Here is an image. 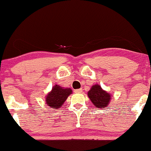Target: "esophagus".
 I'll return each instance as SVG.
<instances>
[{"mask_svg":"<svg viewBox=\"0 0 151 151\" xmlns=\"http://www.w3.org/2000/svg\"><path fill=\"white\" fill-rule=\"evenodd\" d=\"M74 92L75 93H81L82 91V89H75L74 90Z\"/></svg>","mask_w":151,"mask_h":151,"instance_id":"obj_1","label":"esophagus"}]
</instances>
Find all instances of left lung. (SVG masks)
<instances>
[{
	"label": "left lung",
	"instance_id": "8db88e82",
	"mask_svg": "<svg viewBox=\"0 0 151 151\" xmlns=\"http://www.w3.org/2000/svg\"><path fill=\"white\" fill-rule=\"evenodd\" d=\"M88 96L97 108L104 109L109 105L111 100V95L104 91L99 84H95L88 91Z\"/></svg>",
	"mask_w": 151,
	"mask_h": 151
}]
</instances>
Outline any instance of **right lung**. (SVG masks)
<instances>
[{
    "label": "right lung",
    "instance_id": "add662e5",
    "mask_svg": "<svg viewBox=\"0 0 151 151\" xmlns=\"http://www.w3.org/2000/svg\"><path fill=\"white\" fill-rule=\"evenodd\" d=\"M72 89H64L62 86L55 85L52 87L51 92H50L46 96V103L51 108H58L61 107L67 97L72 93Z\"/></svg>",
    "mask_w": 151,
    "mask_h": 151
}]
</instances>
